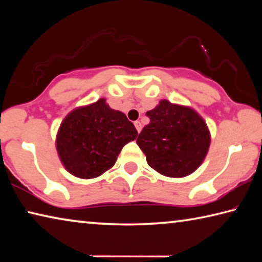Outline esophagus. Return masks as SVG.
Segmentation results:
<instances>
[{
	"instance_id": "obj_1",
	"label": "esophagus",
	"mask_w": 262,
	"mask_h": 262,
	"mask_svg": "<svg viewBox=\"0 0 262 262\" xmlns=\"http://www.w3.org/2000/svg\"><path fill=\"white\" fill-rule=\"evenodd\" d=\"M134 125H135V128H136L137 133H140V132H141V129H142V125H141V122H140V121H135V122H134Z\"/></svg>"
}]
</instances>
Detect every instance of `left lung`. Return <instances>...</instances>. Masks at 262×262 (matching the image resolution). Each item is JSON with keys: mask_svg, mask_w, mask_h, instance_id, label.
Wrapping results in <instances>:
<instances>
[{"mask_svg": "<svg viewBox=\"0 0 262 262\" xmlns=\"http://www.w3.org/2000/svg\"><path fill=\"white\" fill-rule=\"evenodd\" d=\"M147 117L150 122L137 137L150 167L171 178L189 176L201 165L210 145L206 121L189 106L172 104L166 99Z\"/></svg>", "mask_w": 262, "mask_h": 262, "instance_id": "8db88e82", "label": "left lung"}]
</instances>
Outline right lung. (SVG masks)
<instances>
[{
  "mask_svg": "<svg viewBox=\"0 0 262 262\" xmlns=\"http://www.w3.org/2000/svg\"><path fill=\"white\" fill-rule=\"evenodd\" d=\"M137 130L125 113L111 108L105 98L68 113L56 135V150L69 173L97 178L112 167L123 145Z\"/></svg>",
  "mask_w": 262,
  "mask_h": 262,
  "instance_id": "1",
  "label": "right lung"
}]
</instances>
